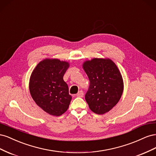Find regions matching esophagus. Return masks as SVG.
<instances>
[{
  "mask_svg": "<svg viewBox=\"0 0 156 156\" xmlns=\"http://www.w3.org/2000/svg\"><path fill=\"white\" fill-rule=\"evenodd\" d=\"M77 97H80V98H83L84 96V92L82 90H80L76 95Z\"/></svg>",
  "mask_w": 156,
  "mask_h": 156,
  "instance_id": "1",
  "label": "esophagus"
}]
</instances>
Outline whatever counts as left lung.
<instances>
[{
	"instance_id": "left-lung-1",
	"label": "left lung",
	"mask_w": 156,
	"mask_h": 156,
	"mask_svg": "<svg viewBox=\"0 0 156 156\" xmlns=\"http://www.w3.org/2000/svg\"><path fill=\"white\" fill-rule=\"evenodd\" d=\"M83 68L90 81L85 94L89 108L98 115L105 114L117 104L123 92L119 70L112 60L102 58L87 61Z\"/></svg>"
}]
</instances>
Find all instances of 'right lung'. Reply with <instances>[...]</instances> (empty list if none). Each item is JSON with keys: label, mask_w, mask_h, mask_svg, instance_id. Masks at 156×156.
I'll return each mask as SVG.
<instances>
[{"label": "right lung", "mask_w": 156, "mask_h": 156, "mask_svg": "<svg viewBox=\"0 0 156 156\" xmlns=\"http://www.w3.org/2000/svg\"><path fill=\"white\" fill-rule=\"evenodd\" d=\"M69 64L45 59L37 65L30 78L29 89L36 104L49 115L58 116L68 110L72 96L63 77Z\"/></svg>", "instance_id": "right-lung-1"}]
</instances>
